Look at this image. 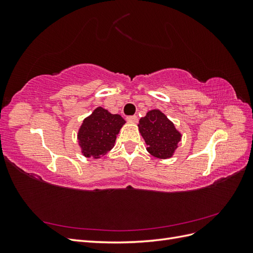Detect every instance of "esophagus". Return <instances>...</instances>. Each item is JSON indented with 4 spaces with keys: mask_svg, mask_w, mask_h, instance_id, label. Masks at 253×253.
Here are the masks:
<instances>
[{
    "mask_svg": "<svg viewBox=\"0 0 253 253\" xmlns=\"http://www.w3.org/2000/svg\"><path fill=\"white\" fill-rule=\"evenodd\" d=\"M126 120L128 122H131V124H137V122H138V118H137V116H129L126 118Z\"/></svg>",
    "mask_w": 253,
    "mask_h": 253,
    "instance_id": "1",
    "label": "esophagus"
}]
</instances>
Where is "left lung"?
<instances>
[{
    "label": "left lung",
    "instance_id": "8db88e82",
    "mask_svg": "<svg viewBox=\"0 0 253 253\" xmlns=\"http://www.w3.org/2000/svg\"><path fill=\"white\" fill-rule=\"evenodd\" d=\"M138 129L148 145L147 151L156 158H171L181 140V133L159 110L149 111L141 117Z\"/></svg>",
    "mask_w": 253,
    "mask_h": 253
}]
</instances>
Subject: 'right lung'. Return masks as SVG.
Wrapping results in <instances>:
<instances>
[{"label": "right lung", "mask_w": 253, "mask_h": 253, "mask_svg": "<svg viewBox=\"0 0 253 253\" xmlns=\"http://www.w3.org/2000/svg\"><path fill=\"white\" fill-rule=\"evenodd\" d=\"M125 124L126 120L120 115L98 106L84 118L78 129L77 138L82 155L98 159L108 154L114 148L115 140Z\"/></svg>", "instance_id": "1"}]
</instances>
